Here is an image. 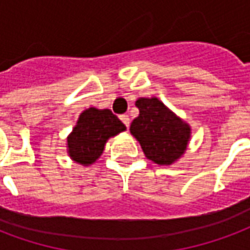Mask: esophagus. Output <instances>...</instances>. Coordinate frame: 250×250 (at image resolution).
<instances>
[{
  "label": "esophagus",
  "instance_id": "esophagus-1",
  "mask_svg": "<svg viewBox=\"0 0 250 250\" xmlns=\"http://www.w3.org/2000/svg\"><path fill=\"white\" fill-rule=\"evenodd\" d=\"M120 118H121V121L124 123V125L126 127H129V124H130V118H129V116H127V114H123V116H120Z\"/></svg>",
  "mask_w": 250,
  "mask_h": 250
}]
</instances>
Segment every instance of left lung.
<instances>
[{
  "instance_id": "left-lung-1",
  "label": "left lung",
  "mask_w": 250,
  "mask_h": 250,
  "mask_svg": "<svg viewBox=\"0 0 250 250\" xmlns=\"http://www.w3.org/2000/svg\"><path fill=\"white\" fill-rule=\"evenodd\" d=\"M140 110L133 120L130 133L144 154L157 165H172L187 152L192 127L157 97H141L136 101Z\"/></svg>"
}]
</instances>
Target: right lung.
Listing matches in <instances>:
<instances>
[{
    "label": "right lung",
    "mask_w": 250,
    "mask_h": 250,
    "mask_svg": "<svg viewBox=\"0 0 250 250\" xmlns=\"http://www.w3.org/2000/svg\"><path fill=\"white\" fill-rule=\"evenodd\" d=\"M124 125L110 109H85L66 138V152L72 161L90 167L101 157L107 140L125 132Z\"/></svg>",
    "instance_id": "add662e5"
}]
</instances>
